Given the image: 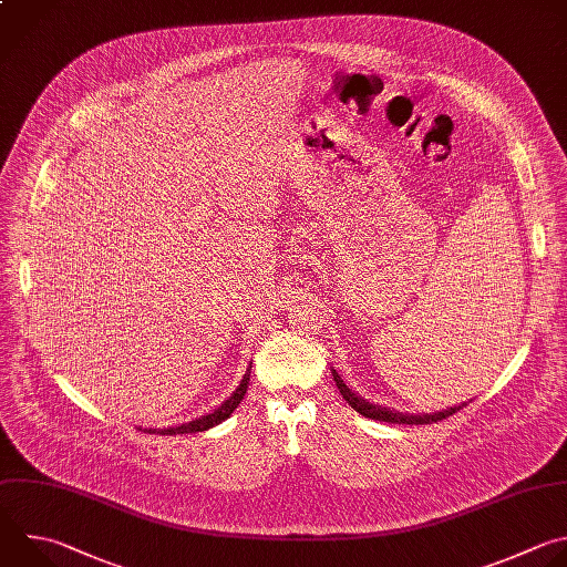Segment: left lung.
<instances>
[{
    "instance_id": "8db88e82",
    "label": "left lung",
    "mask_w": 567,
    "mask_h": 567,
    "mask_svg": "<svg viewBox=\"0 0 567 567\" xmlns=\"http://www.w3.org/2000/svg\"><path fill=\"white\" fill-rule=\"evenodd\" d=\"M331 373H333L336 388L340 390L342 399H344L358 414H362L364 419H371V421L396 423V425H430V423H439V421H443V419H447V416H452V414H456L458 410L465 408V403H463V405L447 408V410L434 412V414H403V412H394V410H388V408H383V405H373V403H369V401L355 396V394L342 383V379H340L336 369H331Z\"/></svg>"
}]
</instances>
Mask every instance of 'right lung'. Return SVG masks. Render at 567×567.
I'll use <instances>...</instances> for the list:
<instances>
[{
    "label": "right lung",
    "mask_w": 567,
    "mask_h": 567,
    "mask_svg": "<svg viewBox=\"0 0 567 567\" xmlns=\"http://www.w3.org/2000/svg\"><path fill=\"white\" fill-rule=\"evenodd\" d=\"M249 375H251V364L247 367V373L243 375V381H240V385L236 388V392L218 408V410H214L212 414H207V416H200V419H196V421H188V423H184V425H175V427H166V430H144V432H151V434H166V436H175V434H196V432H207V430H212L214 425H220L223 421H227L231 414H234V410L240 405V401L245 399V394H247V388H249Z\"/></svg>",
    "instance_id": "obj_1"
}]
</instances>
